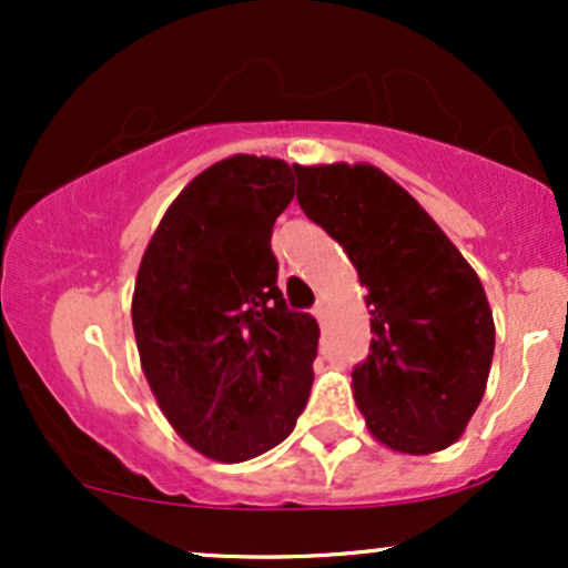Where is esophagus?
<instances>
[{"label": "esophagus", "mask_w": 568, "mask_h": 568, "mask_svg": "<svg viewBox=\"0 0 568 568\" xmlns=\"http://www.w3.org/2000/svg\"><path fill=\"white\" fill-rule=\"evenodd\" d=\"M325 312H328V310H325V302H317L315 306H312V315H315L321 323L325 321Z\"/></svg>", "instance_id": "obj_1"}]
</instances>
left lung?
<instances>
[{"label":"left lung","instance_id":"1","mask_svg":"<svg viewBox=\"0 0 568 568\" xmlns=\"http://www.w3.org/2000/svg\"><path fill=\"white\" fill-rule=\"evenodd\" d=\"M296 171V200L347 251L368 288L371 347L352 368L376 440L433 454L465 433L486 393L494 317L452 240L403 186L371 165Z\"/></svg>","mask_w":568,"mask_h":568}]
</instances>
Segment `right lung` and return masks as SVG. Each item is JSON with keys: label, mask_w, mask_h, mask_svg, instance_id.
<instances>
[{"label": "right lung", "mask_w": 568, "mask_h": 568, "mask_svg": "<svg viewBox=\"0 0 568 568\" xmlns=\"http://www.w3.org/2000/svg\"><path fill=\"white\" fill-rule=\"evenodd\" d=\"M288 162L234 154L189 184L143 253L133 293L141 366L200 454L245 462L283 443L312 389L321 328L277 288L272 226Z\"/></svg>", "instance_id": "add662e5"}]
</instances>
